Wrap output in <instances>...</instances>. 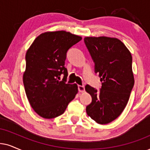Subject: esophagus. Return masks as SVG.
Instances as JSON below:
<instances>
[{"label":"esophagus","mask_w":150,"mask_h":150,"mask_svg":"<svg viewBox=\"0 0 150 150\" xmlns=\"http://www.w3.org/2000/svg\"><path fill=\"white\" fill-rule=\"evenodd\" d=\"M77 88H78L79 91L81 93L84 92V91H85L84 86H81V85H78V86H77Z\"/></svg>","instance_id":"34e87169"}]
</instances>
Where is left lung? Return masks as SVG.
<instances>
[{
  "label": "left lung",
  "mask_w": 150,
  "mask_h": 150,
  "mask_svg": "<svg viewBox=\"0 0 150 150\" xmlns=\"http://www.w3.org/2000/svg\"><path fill=\"white\" fill-rule=\"evenodd\" d=\"M84 41L102 83L100 90L85 86L92 98L86 113L98 124H108L125 109L134 87L132 54L115 38L85 37Z\"/></svg>",
  "instance_id": "8db88e82"
}]
</instances>
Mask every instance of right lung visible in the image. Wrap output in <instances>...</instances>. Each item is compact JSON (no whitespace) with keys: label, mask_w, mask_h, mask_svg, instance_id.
Masks as SVG:
<instances>
[{"label":"right lung","mask_w":150,"mask_h":150,"mask_svg":"<svg viewBox=\"0 0 150 150\" xmlns=\"http://www.w3.org/2000/svg\"><path fill=\"white\" fill-rule=\"evenodd\" d=\"M81 40L65 31L45 33L36 38L26 52L25 91L32 108L42 117L63 114L77 93L76 84L66 83L64 64L68 50Z\"/></svg>","instance_id":"1"}]
</instances>
